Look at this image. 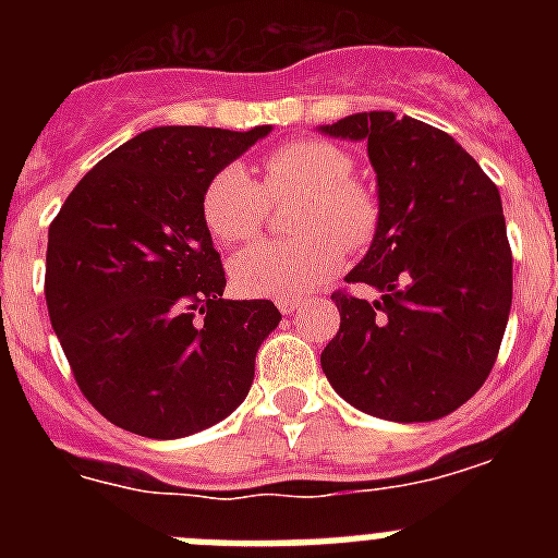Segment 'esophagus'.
<instances>
[{"instance_id": "obj_1", "label": "esophagus", "mask_w": 558, "mask_h": 558, "mask_svg": "<svg viewBox=\"0 0 558 558\" xmlns=\"http://www.w3.org/2000/svg\"><path fill=\"white\" fill-rule=\"evenodd\" d=\"M302 299H279V302H276V307H279V313H284V315H290V313H295V310L302 307Z\"/></svg>"}]
</instances>
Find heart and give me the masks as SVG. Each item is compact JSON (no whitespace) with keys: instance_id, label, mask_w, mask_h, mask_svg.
Here are the masks:
<instances>
[{"instance_id":"b5f03b06","label":"heart","mask_w":558,"mask_h":558,"mask_svg":"<svg viewBox=\"0 0 558 558\" xmlns=\"http://www.w3.org/2000/svg\"><path fill=\"white\" fill-rule=\"evenodd\" d=\"M352 153L327 140H293L268 153L259 181L229 165L209 179L201 215L218 243H245L268 220L270 201L302 195L290 240H263L231 259L234 288L256 299H299L332 279L343 248L372 245L379 229L377 192L352 179Z\"/></svg>"}]
</instances>
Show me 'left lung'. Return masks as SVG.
<instances>
[{
  "instance_id": "left-lung-1",
  "label": "left lung",
  "mask_w": 558,
  "mask_h": 558,
  "mask_svg": "<svg viewBox=\"0 0 558 558\" xmlns=\"http://www.w3.org/2000/svg\"><path fill=\"white\" fill-rule=\"evenodd\" d=\"M329 136L366 140L379 229L349 284L335 290L340 329L322 368L349 405L391 422H433L461 408L495 366L511 310V245L500 192L450 133L352 113Z\"/></svg>"
}]
</instances>
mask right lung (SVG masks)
I'll use <instances>...</instances> for the list:
<instances>
[{
	"instance_id": "add662e5",
	"label": "right lung",
	"mask_w": 558,
	"mask_h": 558,
	"mask_svg": "<svg viewBox=\"0 0 558 558\" xmlns=\"http://www.w3.org/2000/svg\"><path fill=\"white\" fill-rule=\"evenodd\" d=\"M270 125H167L108 153L49 223V322L83 397L111 425L181 438L229 416L282 313L220 299L226 270L201 215L209 179Z\"/></svg>"
}]
</instances>
